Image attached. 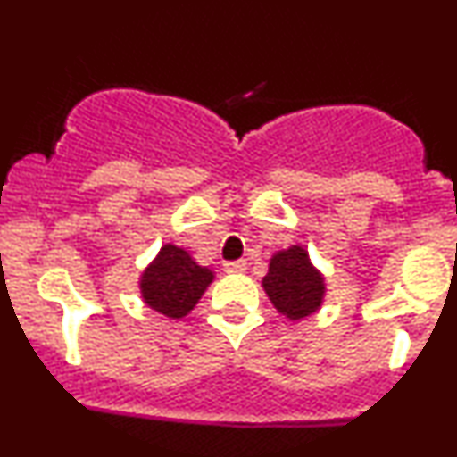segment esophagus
<instances>
[{
  "mask_svg": "<svg viewBox=\"0 0 457 457\" xmlns=\"http://www.w3.org/2000/svg\"><path fill=\"white\" fill-rule=\"evenodd\" d=\"M225 271H229V274H241V271L247 270V262L245 261H229L223 265Z\"/></svg>",
  "mask_w": 457,
  "mask_h": 457,
  "instance_id": "34e87169",
  "label": "esophagus"
}]
</instances>
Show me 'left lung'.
<instances>
[{
	"instance_id": "8db88e82",
	"label": "left lung",
	"mask_w": 457,
	"mask_h": 457,
	"mask_svg": "<svg viewBox=\"0 0 457 457\" xmlns=\"http://www.w3.org/2000/svg\"><path fill=\"white\" fill-rule=\"evenodd\" d=\"M262 289L271 305L289 320H301L320 310L325 276L316 270L303 245H292L270 258Z\"/></svg>"
}]
</instances>
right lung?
<instances>
[{
  "label": "right lung",
  "mask_w": 457,
  "mask_h": 457,
  "mask_svg": "<svg viewBox=\"0 0 457 457\" xmlns=\"http://www.w3.org/2000/svg\"><path fill=\"white\" fill-rule=\"evenodd\" d=\"M214 280V271L203 267L190 252L165 243L139 278L141 298L150 310L174 318L187 316Z\"/></svg>",
  "instance_id": "right-lung-1"
}]
</instances>
